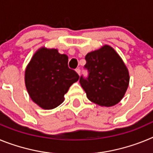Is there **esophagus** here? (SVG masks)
I'll return each mask as SVG.
<instances>
[{
	"instance_id": "obj_1",
	"label": "esophagus",
	"mask_w": 153,
	"mask_h": 153,
	"mask_svg": "<svg viewBox=\"0 0 153 153\" xmlns=\"http://www.w3.org/2000/svg\"><path fill=\"white\" fill-rule=\"evenodd\" d=\"M76 72L77 73V74H79V75H80V69H79V68H76Z\"/></svg>"
}]
</instances>
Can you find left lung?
I'll return each instance as SVG.
<instances>
[{
  "label": "left lung",
  "instance_id": "1",
  "mask_svg": "<svg viewBox=\"0 0 153 153\" xmlns=\"http://www.w3.org/2000/svg\"><path fill=\"white\" fill-rule=\"evenodd\" d=\"M86 78L81 76L79 83L91 102L101 106H113L125 95L129 82V71L119 54L105 45L85 56Z\"/></svg>",
  "mask_w": 153,
  "mask_h": 153
}]
</instances>
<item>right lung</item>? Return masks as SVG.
<instances>
[{"instance_id": "add662e5", "label": "right lung", "mask_w": 153, "mask_h": 153, "mask_svg": "<svg viewBox=\"0 0 153 153\" xmlns=\"http://www.w3.org/2000/svg\"><path fill=\"white\" fill-rule=\"evenodd\" d=\"M68 67V56L56 49L41 47L25 70V85L32 100L44 109L56 108L64 101V94L79 79Z\"/></svg>"}]
</instances>
